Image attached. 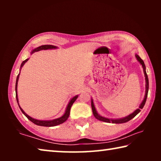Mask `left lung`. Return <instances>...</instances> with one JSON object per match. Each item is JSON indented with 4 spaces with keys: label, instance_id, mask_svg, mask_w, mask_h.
<instances>
[{
    "label": "left lung",
    "instance_id": "8db88e82",
    "mask_svg": "<svg viewBox=\"0 0 161 161\" xmlns=\"http://www.w3.org/2000/svg\"><path fill=\"white\" fill-rule=\"evenodd\" d=\"M136 55V58L137 59L138 62L141 64V66H142L143 69V73H144V76H145V80H146V92H145V96H144L143 100L142 101V102L141 103V104L139 106V108H137V109L135 110L133 113H131L129 115H128L125 117H123V118H119V119H110V118H107V117L102 116H101L99 113L97 112V111L96 109V107H95L94 103L93 102V99L91 98V105H92V112H93V114L95 118L101 121H103L106 122V123H112V124H124L126 123V122H128L130 121V119H132L133 118L137 115V114L140 112L141 109H142L143 108L144 105H145L146 102V99H147V96H148V88H149V83H148V75L146 74V65L144 64V62L142 60L139 56L137 54H135Z\"/></svg>",
    "mask_w": 161,
    "mask_h": 161
}]
</instances>
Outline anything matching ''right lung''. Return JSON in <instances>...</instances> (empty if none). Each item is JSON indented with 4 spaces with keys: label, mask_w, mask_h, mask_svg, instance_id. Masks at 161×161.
<instances>
[{
    "label": "right lung",
    "mask_w": 161,
    "mask_h": 161,
    "mask_svg": "<svg viewBox=\"0 0 161 161\" xmlns=\"http://www.w3.org/2000/svg\"><path fill=\"white\" fill-rule=\"evenodd\" d=\"M58 47H57V46H54V45H41V46H39V47H37L36 48L33 49L31 51V54H32V53H35V52H38L40 50H54V49H58ZM29 59V58L26 59L25 60H24L23 62H22V64L20 65V73H19L17 79H16V83H15V95H16V99H17V102H18V104L19 106V107H20V110L23 114L25 115L27 118H28L30 121H32V123L37 125V126H47V127H50V126H58V125H59L61 124H63L64 121H66L68 117L69 116V112H70V108L72 107V106L74 102L76 101V99L78 98L79 95H76V96L73 97L72 99L69 100V103H68V104L66 108H65V111L63 115L62 116L59 117L58 119H52V120H38V119H35L34 118H32V117L30 116L29 115H28L25 111L23 110V108H22L20 105H19V103H18V80H19V76H20V70L22 69V67H23V65L25 64L28 60Z\"/></svg>",
    "instance_id": "obj_1"
}]
</instances>
